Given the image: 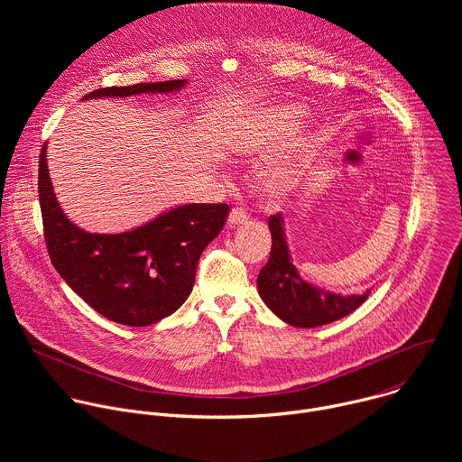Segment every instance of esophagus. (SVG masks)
Here are the masks:
<instances>
[{"label": "esophagus", "instance_id": "34e87169", "mask_svg": "<svg viewBox=\"0 0 462 462\" xmlns=\"http://www.w3.org/2000/svg\"><path fill=\"white\" fill-rule=\"evenodd\" d=\"M246 219H248V214H246V210H243L241 207L232 208V210H230V214H228V225H230V226L243 225Z\"/></svg>", "mask_w": 462, "mask_h": 462}]
</instances>
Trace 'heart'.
<instances>
[{"label": "heart", "instance_id": "obj_1", "mask_svg": "<svg viewBox=\"0 0 462 462\" xmlns=\"http://www.w3.org/2000/svg\"><path fill=\"white\" fill-rule=\"evenodd\" d=\"M305 109L296 104H278L248 113L228 135V150L241 157H263L278 148L303 120ZM296 177L294 153L282 155L265 170V182L287 189Z\"/></svg>", "mask_w": 462, "mask_h": 462}]
</instances>
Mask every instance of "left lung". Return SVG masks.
Listing matches in <instances>:
<instances>
[{
  "mask_svg": "<svg viewBox=\"0 0 462 462\" xmlns=\"http://www.w3.org/2000/svg\"><path fill=\"white\" fill-rule=\"evenodd\" d=\"M269 228L273 248L267 265L257 276V291L265 305L285 323L301 328L327 325L351 314L367 300L371 291L342 296L301 280L291 261L282 214L271 216Z\"/></svg>",
  "mask_w": 462,
  "mask_h": 462,
  "instance_id": "8db88e82",
  "label": "left lung"
}]
</instances>
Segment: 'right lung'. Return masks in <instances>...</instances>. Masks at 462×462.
Returning <instances> with one entry per match:
<instances>
[{"label": "right lung", "mask_w": 462, "mask_h": 462, "mask_svg": "<svg viewBox=\"0 0 462 462\" xmlns=\"http://www.w3.org/2000/svg\"><path fill=\"white\" fill-rule=\"evenodd\" d=\"M184 86L186 80H168L102 88L82 100L173 93ZM45 152L47 144L40 153L38 197L45 245L56 273L111 321L146 327L173 314L193 289L203 250L223 230L228 205H182L134 230L91 234L71 223L60 208Z\"/></svg>", "instance_id": "obj_1"}]
</instances>
